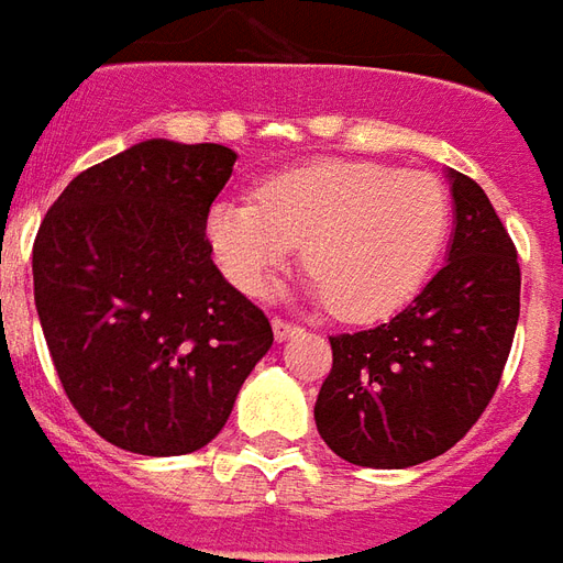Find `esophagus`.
Instances as JSON below:
<instances>
[{
    "instance_id": "1",
    "label": "esophagus",
    "mask_w": 563,
    "mask_h": 563,
    "mask_svg": "<svg viewBox=\"0 0 563 563\" xmlns=\"http://www.w3.org/2000/svg\"><path fill=\"white\" fill-rule=\"evenodd\" d=\"M299 332L297 323H287L282 318H273V335H276V342H285V339H294Z\"/></svg>"
}]
</instances>
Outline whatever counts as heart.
Here are the masks:
<instances>
[{
  "label": "heart",
  "mask_w": 563,
  "mask_h": 563,
  "mask_svg": "<svg viewBox=\"0 0 563 563\" xmlns=\"http://www.w3.org/2000/svg\"><path fill=\"white\" fill-rule=\"evenodd\" d=\"M254 196L209 209V245L228 282L242 294L264 290L299 242L311 294L351 321L387 314L420 290L453 216L434 176L360 158L302 164Z\"/></svg>",
  "instance_id": "1"
}]
</instances>
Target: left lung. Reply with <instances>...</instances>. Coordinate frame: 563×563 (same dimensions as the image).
I'll list each match as a JSON object with an SVG mask.
<instances>
[{"mask_svg":"<svg viewBox=\"0 0 563 563\" xmlns=\"http://www.w3.org/2000/svg\"><path fill=\"white\" fill-rule=\"evenodd\" d=\"M450 183L446 266L389 323L330 335L314 422L351 465L411 467L446 453L486 411L507 366L522 287L516 245L471 176L450 170Z\"/></svg>","mask_w":563,"mask_h":563,"instance_id":"1","label":"left lung"}]
</instances>
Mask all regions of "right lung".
Instances as JSON below:
<instances>
[{
  "label": "right lung",
  "instance_id": "obj_1",
  "mask_svg": "<svg viewBox=\"0 0 563 563\" xmlns=\"http://www.w3.org/2000/svg\"><path fill=\"white\" fill-rule=\"evenodd\" d=\"M236 152L143 141L68 183L41 221V330L74 411L119 450L183 455L224 429L273 327L212 264Z\"/></svg>",
  "mask_w": 563,
  "mask_h": 563
}]
</instances>
